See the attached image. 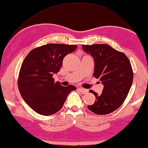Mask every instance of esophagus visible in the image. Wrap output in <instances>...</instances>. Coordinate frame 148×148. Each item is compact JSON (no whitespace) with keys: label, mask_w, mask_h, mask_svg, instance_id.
<instances>
[{"label":"esophagus","mask_w":148,"mask_h":148,"mask_svg":"<svg viewBox=\"0 0 148 148\" xmlns=\"http://www.w3.org/2000/svg\"><path fill=\"white\" fill-rule=\"evenodd\" d=\"M78 90L80 91L82 93H83V94H85V93H87L88 92V90L84 89V88H78Z\"/></svg>","instance_id":"34e87169"}]
</instances>
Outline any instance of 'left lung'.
<instances>
[{"label": "left lung", "instance_id": "obj_1", "mask_svg": "<svg viewBox=\"0 0 148 148\" xmlns=\"http://www.w3.org/2000/svg\"><path fill=\"white\" fill-rule=\"evenodd\" d=\"M84 51L91 55L95 62L93 77L103 84L100 96L95 95L94 103L88 106L97 115H106L117 110L127 97L133 80V71L128 58L108 45H82Z\"/></svg>", "mask_w": 148, "mask_h": 148}]
</instances>
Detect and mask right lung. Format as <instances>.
<instances>
[{"instance_id":"right-lung-1","label":"right lung","mask_w":148,"mask_h":148,"mask_svg":"<svg viewBox=\"0 0 148 148\" xmlns=\"http://www.w3.org/2000/svg\"><path fill=\"white\" fill-rule=\"evenodd\" d=\"M77 48V45L48 44L31 50L24 59L18 88L24 101L36 112L42 116L56 113L70 92L77 89L71 85L63 86L53 78L60 71L64 56Z\"/></svg>"}]
</instances>
